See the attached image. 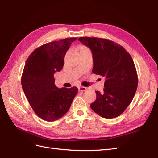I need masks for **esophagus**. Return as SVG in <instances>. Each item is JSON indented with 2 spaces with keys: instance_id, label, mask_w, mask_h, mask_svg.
Returning <instances> with one entry per match:
<instances>
[{
  "instance_id": "34e87169",
  "label": "esophagus",
  "mask_w": 158,
  "mask_h": 158,
  "mask_svg": "<svg viewBox=\"0 0 158 158\" xmlns=\"http://www.w3.org/2000/svg\"><path fill=\"white\" fill-rule=\"evenodd\" d=\"M87 89V88L85 87H79V91H85Z\"/></svg>"
}]
</instances>
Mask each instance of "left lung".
I'll list each match as a JSON object with an SVG mask.
<instances>
[{
	"label": "left lung",
	"instance_id": "1",
	"mask_svg": "<svg viewBox=\"0 0 158 158\" xmlns=\"http://www.w3.org/2000/svg\"><path fill=\"white\" fill-rule=\"evenodd\" d=\"M79 40L92 51L93 73L105 78L102 92L91 107L106 119L118 117L126 110L137 90L138 78L135 64L125 48L112 40L97 37H79Z\"/></svg>",
	"mask_w": 158,
	"mask_h": 158
}]
</instances>
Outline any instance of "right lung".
I'll return each mask as SVG.
<instances>
[{
	"label": "right lung",
	"instance_id": "obj_1",
	"mask_svg": "<svg viewBox=\"0 0 158 158\" xmlns=\"http://www.w3.org/2000/svg\"><path fill=\"white\" fill-rule=\"evenodd\" d=\"M77 38H66L44 44L28 57L21 77V85L35 114L47 121L57 120L66 114L78 92L76 87L59 89L54 73L60 71L71 44Z\"/></svg>",
	"mask_w": 158,
	"mask_h": 158
}]
</instances>
